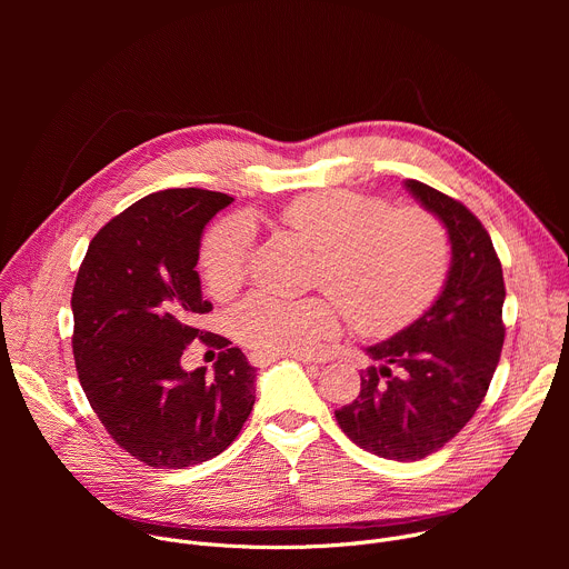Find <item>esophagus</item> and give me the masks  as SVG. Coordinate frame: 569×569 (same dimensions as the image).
<instances>
[{"label": "esophagus", "mask_w": 569, "mask_h": 569, "mask_svg": "<svg viewBox=\"0 0 569 569\" xmlns=\"http://www.w3.org/2000/svg\"><path fill=\"white\" fill-rule=\"evenodd\" d=\"M274 360H279V356L263 353V351H252V353H250V362H252L254 367H266V365H270V362H274ZM295 360H299V362H303V365H312V367H315V362H312V360H308V358L295 356Z\"/></svg>", "instance_id": "obj_1"}]
</instances>
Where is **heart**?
I'll return each mask as SVG.
<instances>
[{
  "mask_svg": "<svg viewBox=\"0 0 569 569\" xmlns=\"http://www.w3.org/2000/svg\"><path fill=\"white\" fill-rule=\"evenodd\" d=\"M279 222L319 252L315 286L336 296L283 299L254 292L231 327L236 338L272 356H312L342 329V308L362 333H391L417 319L439 295L450 240L441 220L419 207L319 191L290 200ZM254 229L246 218H224L204 238L200 268L216 297H229L246 279Z\"/></svg>",
  "mask_w": 569,
  "mask_h": 569,
  "instance_id": "b5f03b06",
  "label": "heart"
}]
</instances>
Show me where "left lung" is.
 Segmentation results:
<instances>
[{"label": "left lung", "instance_id": "8db88e82", "mask_svg": "<svg viewBox=\"0 0 569 569\" xmlns=\"http://www.w3.org/2000/svg\"><path fill=\"white\" fill-rule=\"evenodd\" d=\"M405 189L443 222L450 270L419 319L365 349L378 367L360 376L358 398L336 410V419L367 452L417 461L443 448L489 391L505 345L507 292L483 224L461 202L419 180H405Z\"/></svg>", "mask_w": 569, "mask_h": 569}]
</instances>
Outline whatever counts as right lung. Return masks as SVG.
Segmentation results:
<instances>
[{"instance_id": "1", "label": "right lung", "mask_w": 569, "mask_h": 569, "mask_svg": "<svg viewBox=\"0 0 569 569\" xmlns=\"http://www.w3.org/2000/svg\"><path fill=\"white\" fill-rule=\"evenodd\" d=\"M233 198L169 189L141 198L90 242L71 292L80 387L108 435L154 468L220 455L248 421L257 369L238 347L196 327L213 306L196 272L207 222ZM223 351L214 376L187 372L193 340Z\"/></svg>"}]
</instances>
